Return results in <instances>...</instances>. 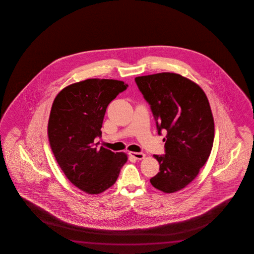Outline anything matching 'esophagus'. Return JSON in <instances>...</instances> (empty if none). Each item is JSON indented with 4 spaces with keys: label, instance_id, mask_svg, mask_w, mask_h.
Segmentation results:
<instances>
[{
    "label": "esophagus",
    "instance_id": "esophagus-1",
    "mask_svg": "<svg viewBox=\"0 0 254 254\" xmlns=\"http://www.w3.org/2000/svg\"><path fill=\"white\" fill-rule=\"evenodd\" d=\"M129 155L137 160H141L145 157V155L141 152H129Z\"/></svg>",
    "mask_w": 254,
    "mask_h": 254
}]
</instances>
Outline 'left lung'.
<instances>
[{
    "label": "left lung",
    "instance_id": "obj_1",
    "mask_svg": "<svg viewBox=\"0 0 254 254\" xmlns=\"http://www.w3.org/2000/svg\"><path fill=\"white\" fill-rule=\"evenodd\" d=\"M150 106L157 132H166L164 155H154L160 172L151 178L155 189L173 193L197 176L211 154L214 122L203 90L181 74L160 73L135 78Z\"/></svg>",
    "mask_w": 254,
    "mask_h": 254
}]
</instances>
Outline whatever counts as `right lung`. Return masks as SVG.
<instances>
[{
    "mask_svg": "<svg viewBox=\"0 0 254 254\" xmlns=\"http://www.w3.org/2000/svg\"><path fill=\"white\" fill-rule=\"evenodd\" d=\"M127 87L117 80L88 79L65 87L52 104L48 135L53 155L70 182L86 193L112 187L127 162L125 153L95 146L108 105Z\"/></svg>",
    "mask_w": 254,
    "mask_h": 254,
    "instance_id": "add662e5",
    "label": "right lung"
}]
</instances>
